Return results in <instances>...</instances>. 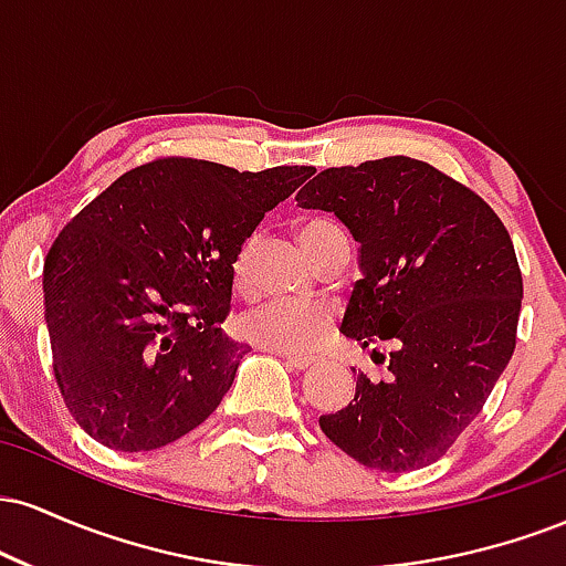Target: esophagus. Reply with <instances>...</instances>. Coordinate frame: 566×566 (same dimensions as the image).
<instances>
[{"label":"esophagus","mask_w":566,"mask_h":566,"mask_svg":"<svg viewBox=\"0 0 566 566\" xmlns=\"http://www.w3.org/2000/svg\"><path fill=\"white\" fill-rule=\"evenodd\" d=\"M284 359V365H287L290 369H295V373H305V369L314 367V359H303V356H284L279 354Z\"/></svg>","instance_id":"esophagus-1"}]
</instances>
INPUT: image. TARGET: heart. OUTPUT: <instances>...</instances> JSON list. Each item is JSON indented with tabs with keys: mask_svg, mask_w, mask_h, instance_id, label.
<instances>
[{
	"mask_svg": "<svg viewBox=\"0 0 566 566\" xmlns=\"http://www.w3.org/2000/svg\"><path fill=\"white\" fill-rule=\"evenodd\" d=\"M297 242L319 263L337 244H346V237L327 218H303L297 223ZM252 255H255V237L239 247L231 265L233 290L247 295L252 287ZM335 327V314L327 305H292L269 301L250 308L239 319V333L252 346L284 356H308L327 340Z\"/></svg>",
	"mask_w": 566,
	"mask_h": 566,
	"instance_id": "obj_1",
	"label": "heart"
}]
</instances>
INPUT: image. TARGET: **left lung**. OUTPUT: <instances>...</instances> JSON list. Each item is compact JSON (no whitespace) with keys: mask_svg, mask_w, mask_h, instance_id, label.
I'll list each match as a JSON object with an SVG mask.
<instances>
[{"mask_svg":"<svg viewBox=\"0 0 566 566\" xmlns=\"http://www.w3.org/2000/svg\"><path fill=\"white\" fill-rule=\"evenodd\" d=\"M295 199L359 242L340 329L382 367L356 373L354 399L322 415V431L367 469L437 463L516 348L524 290L509 231L479 193L409 157L329 167Z\"/></svg>","mask_w":566,"mask_h":566,"instance_id":"1","label":"left lung"}]
</instances>
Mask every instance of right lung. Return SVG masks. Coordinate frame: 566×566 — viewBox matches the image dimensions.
Masks as SVG:
<instances>
[{"label": "right lung", "instance_id": "add662e5", "mask_svg": "<svg viewBox=\"0 0 566 566\" xmlns=\"http://www.w3.org/2000/svg\"><path fill=\"white\" fill-rule=\"evenodd\" d=\"M314 172L154 159L57 233L44 261V319L57 388L90 437L148 452L216 412L247 354L220 327L233 258Z\"/></svg>", "mask_w": 566, "mask_h": 566}]
</instances>
